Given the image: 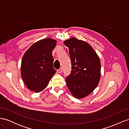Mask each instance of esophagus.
Returning a JSON list of instances; mask_svg holds the SVG:
<instances>
[{"label":"esophagus","mask_w":129,"mask_h":129,"mask_svg":"<svg viewBox=\"0 0 129 129\" xmlns=\"http://www.w3.org/2000/svg\"><path fill=\"white\" fill-rule=\"evenodd\" d=\"M57 72L58 73H61L62 72V68H60L59 69H58L57 71Z\"/></svg>","instance_id":"34e87169"}]
</instances>
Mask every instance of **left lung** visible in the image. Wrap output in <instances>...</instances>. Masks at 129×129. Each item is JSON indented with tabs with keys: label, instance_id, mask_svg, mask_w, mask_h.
<instances>
[{
	"label": "left lung",
	"instance_id": "8db88e82",
	"mask_svg": "<svg viewBox=\"0 0 129 129\" xmlns=\"http://www.w3.org/2000/svg\"><path fill=\"white\" fill-rule=\"evenodd\" d=\"M69 50L72 71L66 79L72 95L78 99L91 93L98 85L101 78L100 58L87 42L71 38L64 41Z\"/></svg>",
	"mask_w": 129,
	"mask_h": 129
}]
</instances>
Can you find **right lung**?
I'll return each instance as SVG.
<instances>
[{
    "label": "right lung",
    "mask_w": 129,
    "mask_h": 129,
    "mask_svg": "<svg viewBox=\"0 0 129 129\" xmlns=\"http://www.w3.org/2000/svg\"><path fill=\"white\" fill-rule=\"evenodd\" d=\"M56 43L52 38L40 40L31 46L23 55L21 75L30 90L41 92L47 87L50 80L55 74L52 51Z\"/></svg>",
    "instance_id": "obj_1"
}]
</instances>
